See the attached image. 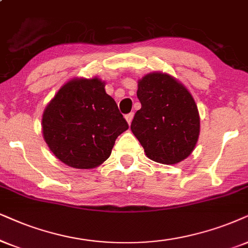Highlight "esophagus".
Here are the masks:
<instances>
[{"label":"esophagus","instance_id":"esophagus-1","mask_svg":"<svg viewBox=\"0 0 248 248\" xmlns=\"http://www.w3.org/2000/svg\"><path fill=\"white\" fill-rule=\"evenodd\" d=\"M124 118H126V120H127V122H128V124H131V121H133V118H134V113H133V112H131V113H128V114H126V117H124Z\"/></svg>","mask_w":248,"mask_h":248}]
</instances>
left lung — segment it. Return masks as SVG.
<instances>
[{
	"mask_svg": "<svg viewBox=\"0 0 248 248\" xmlns=\"http://www.w3.org/2000/svg\"><path fill=\"white\" fill-rule=\"evenodd\" d=\"M142 108L130 129L146 156L174 165L192 153L200 131L199 112L189 90L171 75L153 72L139 80Z\"/></svg>",
	"mask_w": 248,
	"mask_h": 248,
	"instance_id": "8db88e82",
	"label": "left lung"
}]
</instances>
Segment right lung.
<instances>
[{
	"label": "right lung",
	"instance_id": "obj_1",
	"mask_svg": "<svg viewBox=\"0 0 248 248\" xmlns=\"http://www.w3.org/2000/svg\"><path fill=\"white\" fill-rule=\"evenodd\" d=\"M127 129V121L98 78L68 81L42 115L43 137L49 149L65 165L78 169L103 164L117 137Z\"/></svg>",
	"mask_w": 248,
	"mask_h": 248
}]
</instances>
